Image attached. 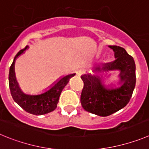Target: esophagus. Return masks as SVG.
Wrapping results in <instances>:
<instances>
[{
    "instance_id": "obj_1",
    "label": "esophagus",
    "mask_w": 149,
    "mask_h": 149,
    "mask_svg": "<svg viewBox=\"0 0 149 149\" xmlns=\"http://www.w3.org/2000/svg\"><path fill=\"white\" fill-rule=\"evenodd\" d=\"M84 70H77V72H76V74H77V76H81L82 74H84Z\"/></svg>"
}]
</instances>
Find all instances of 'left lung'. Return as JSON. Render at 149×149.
Segmentation results:
<instances>
[{
    "mask_svg": "<svg viewBox=\"0 0 149 149\" xmlns=\"http://www.w3.org/2000/svg\"><path fill=\"white\" fill-rule=\"evenodd\" d=\"M110 47L114 51L116 59L105 64L102 70H120L121 87L107 89L102 84L99 76L90 74L81 76L84 82L81 105L86 111L101 116H109L124 108L129 102L136 84V65L133 57L121 47Z\"/></svg>",
    "mask_w": 149,
    "mask_h": 149,
    "instance_id": "left-lung-1",
    "label": "left lung"
}]
</instances>
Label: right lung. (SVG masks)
<instances>
[{"mask_svg": "<svg viewBox=\"0 0 149 149\" xmlns=\"http://www.w3.org/2000/svg\"><path fill=\"white\" fill-rule=\"evenodd\" d=\"M27 46L21 49L15 56L13 64L9 68V85L10 93L13 100L26 112L34 115H42L54 111L57 107L59 96L61 91L69 81L70 79L75 76V73L70 74L63 77L61 80L55 84L54 86L47 91L46 93L37 96L26 95L20 90L16 81L14 73L15 60L18 56L23 53Z\"/></svg>", "mask_w": 149, "mask_h": 149, "instance_id": "1", "label": "right lung"}]
</instances>
